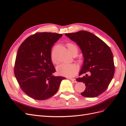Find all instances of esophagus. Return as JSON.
I'll use <instances>...</instances> for the list:
<instances>
[{
  "mask_svg": "<svg viewBox=\"0 0 126 126\" xmlns=\"http://www.w3.org/2000/svg\"><path fill=\"white\" fill-rule=\"evenodd\" d=\"M70 80H71L72 81H73L74 82H75V83L77 82V81H76V79H74V78H70Z\"/></svg>",
  "mask_w": 126,
  "mask_h": 126,
  "instance_id": "1",
  "label": "esophagus"
}]
</instances>
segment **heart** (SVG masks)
I'll use <instances>...</instances> for the list:
<instances>
[{
    "instance_id": "b5f03b06",
    "label": "heart",
    "mask_w": 126,
    "mask_h": 126,
    "mask_svg": "<svg viewBox=\"0 0 126 126\" xmlns=\"http://www.w3.org/2000/svg\"><path fill=\"white\" fill-rule=\"evenodd\" d=\"M67 47L68 51L70 54L72 52H75L77 54L78 48L76 45L72 43H68L67 44ZM51 59L53 63H57V62L54 58L52 52L51 53ZM57 71L60 75L71 77L77 74L78 71V67L74 63H63L60 64L57 67Z\"/></svg>"
}]
</instances>
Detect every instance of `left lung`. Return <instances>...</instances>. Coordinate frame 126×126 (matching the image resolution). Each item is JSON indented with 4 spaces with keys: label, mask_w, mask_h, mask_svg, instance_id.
Here are the masks:
<instances>
[{
    "label": "left lung",
    "mask_w": 126,
    "mask_h": 126,
    "mask_svg": "<svg viewBox=\"0 0 126 126\" xmlns=\"http://www.w3.org/2000/svg\"><path fill=\"white\" fill-rule=\"evenodd\" d=\"M65 35L76 42L83 55V65L79 75H86L76 79L86 86L81 94L88 98L98 96L107 88L115 73L111 49L99 38L85 30Z\"/></svg>",
    "instance_id": "8db88e82"
}]
</instances>
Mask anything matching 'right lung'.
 Returning a JSON list of instances; mask_svg holds the SVG:
<instances>
[{"instance_id":"right-lung-1","label":"right lung","mask_w":126,"mask_h":126,"mask_svg":"<svg viewBox=\"0 0 126 126\" xmlns=\"http://www.w3.org/2000/svg\"><path fill=\"white\" fill-rule=\"evenodd\" d=\"M62 34L39 32L28 37L20 46L14 73L21 90L36 100H46L57 92L66 78L55 76L51 48Z\"/></svg>"}]
</instances>
